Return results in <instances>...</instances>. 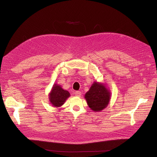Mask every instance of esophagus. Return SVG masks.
Segmentation results:
<instances>
[{
	"label": "esophagus",
	"instance_id": "esophagus-1",
	"mask_svg": "<svg viewBox=\"0 0 157 157\" xmlns=\"http://www.w3.org/2000/svg\"><path fill=\"white\" fill-rule=\"evenodd\" d=\"M75 96H80L81 95V91H76V92L75 93Z\"/></svg>",
	"mask_w": 157,
	"mask_h": 157
}]
</instances>
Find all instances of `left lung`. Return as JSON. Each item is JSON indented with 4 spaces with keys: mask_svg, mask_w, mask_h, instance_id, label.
<instances>
[{
    "mask_svg": "<svg viewBox=\"0 0 157 157\" xmlns=\"http://www.w3.org/2000/svg\"><path fill=\"white\" fill-rule=\"evenodd\" d=\"M89 107L94 112L105 109L110 99V93L104 84L94 82L84 96Z\"/></svg>",
    "mask_w": 157,
    "mask_h": 157,
    "instance_id": "8db88e82",
    "label": "left lung"
}]
</instances>
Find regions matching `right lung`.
<instances>
[{"instance_id":"right-lung-1","label":"right lung","mask_w":157,"mask_h":157,"mask_svg":"<svg viewBox=\"0 0 157 157\" xmlns=\"http://www.w3.org/2000/svg\"><path fill=\"white\" fill-rule=\"evenodd\" d=\"M70 96V94L68 91L64 90L59 85L55 84L49 94V99L52 105L59 107L64 104Z\"/></svg>"}]
</instances>
